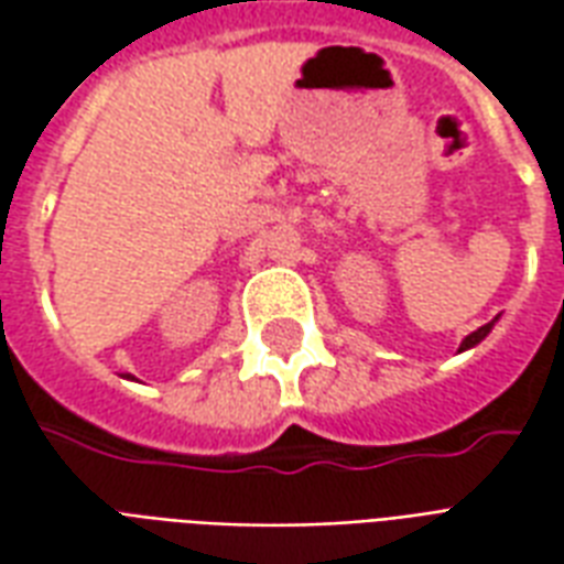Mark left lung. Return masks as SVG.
Wrapping results in <instances>:
<instances>
[{
	"mask_svg": "<svg viewBox=\"0 0 564 564\" xmlns=\"http://www.w3.org/2000/svg\"><path fill=\"white\" fill-rule=\"evenodd\" d=\"M498 323V317L496 319H489V323H486V326H480V329L477 332H471V335H468V338H462V344H459V354L462 350H471V347H477V344L484 341L486 335H489V332H492V326H496Z\"/></svg>",
	"mask_w": 564,
	"mask_h": 564,
	"instance_id": "1",
	"label": "left lung"
}]
</instances>
